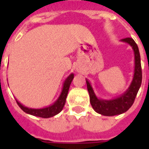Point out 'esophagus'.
<instances>
[{
	"instance_id": "esophagus-1",
	"label": "esophagus",
	"mask_w": 149,
	"mask_h": 149,
	"mask_svg": "<svg viewBox=\"0 0 149 149\" xmlns=\"http://www.w3.org/2000/svg\"><path fill=\"white\" fill-rule=\"evenodd\" d=\"M77 70H78V69H77Z\"/></svg>"
}]
</instances>
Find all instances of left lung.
<instances>
[{
  "mask_svg": "<svg viewBox=\"0 0 149 149\" xmlns=\"http://www.w3.org/2000/svg\"><path fill=\"white\" fill-rule=\"evenodd\" d=\"M121 41L128 43L132 47L134 53V77L132 84L127 91L118 97L114 99L109 100L99 99L95 95L88 79H86L87 90L90 94V101L93 110L97 113L104 116H114L126 112L134 103L142 80L141 58L138 45L132 38H123Z\"/></svg>",
  "mask_w": 149,
  "mask_h": 149,
  "instance_id": "1",
  "label": "left lung"
}]
</instances>
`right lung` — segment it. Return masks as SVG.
<instances>
[{"label":"right lung","mask_w":149,"mask_h":149,"mask_svg":"<svg viewBox=\"0 0 149 149\" xmlns=\"http://www.w3.org/2000/svg\"><path fill=\"white\" fill-rule=\"evenodd\" d=\"M73 77H74L73 73H71L66 78V79L64 82V84H63V90H62V92H61L60 96L58 97L57 100L52 105H51V106H49L47 107H45V108L41 109L29 108L27 107L23 106L20 102H18L16 100L17 105L21 107L22 111H24L25 113H29V114H31V115L36 116V117H40V118H51V117H53V116L58 114L63 110V107H64V105L65 104V100H66V97H67L68 91H69L70 86L71 83H72Z\"/></svg>","instance_id":"right-lung-1"}]
</instances>
